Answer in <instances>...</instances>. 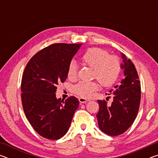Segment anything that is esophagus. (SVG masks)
<instances>
[{"label":"esophagus","instance_id":"1","mask_svg":"<svg viewBox=\"0 0 158 158\" xmlns=\"http://www.w3.org/2000/svg\"><path fill=\"white\" fill-rule=\"evenodd\" d=\"M79 101L81 103H85V102H86L88 101V100H86V99L84 98H79Z\"/></svg>","mask_w":158,"mask_h":158}]
</instances>
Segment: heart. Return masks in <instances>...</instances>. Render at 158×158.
Segmentation results:
<instances>
[{
    "mask_svg": "<svg viewBox=\"0 0 158 158\" xmlns=\"http://www.w3.org/2000/svg\"><path fill=\"white\" fill-rule=\"evenodd\" d=\"M81 60L84 65L93 68V77L97 79L103 86H109L114 84L121 73V63L118 57L109 55L106 51L100 48L87 49L82 54ZM68 77L72 80L77 77V67L73 61L68 65ZM98 86L96 81H81L74 85L73 91L81 98H86L90 97Z\"/></svg>",
    "mask_w": 158,
    "mask_h": 158,
    "instance_id": "1",
    "label": "heart"
}]
</instances>
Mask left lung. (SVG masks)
I'll list each match as a JSON object with an SVG mask.
<instances>
[{
  "mask_svg": "<svg viewBox=\"0 0 158 158\" xmlns=\"http://www.w3.org/2000/svg\"><path fill=\"white\" fill-rule=\"evenodd\" d=\"M124 78L111 90L113 102L108 105L105 100H98L100 105L96 115L100 129L110 136H118L128 130L137 116L141 100V85L134 63L121 53Z\"/></svg>",
  "mask_w": 158,
  "mask_h": 158,
  "instance_id": "left-lung-1",
  "label": "left lung"
}]
</instances>
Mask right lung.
Returning a JSON list of instances; mask_svg holds the SVG:
<instances>
[{"label":"right lung","instance_id":"add662e5","mask_svg":"<svg viewBox=\"0 0 158 158\" xmlns=\"http://www.w3.org/2000/svg\"><path fill=\"white\" fill-rule=\"evenodd\" d=\"M81 44H51L35 53L21 79V102L33 129L48 139L57 140L70 126L79 102L74 96L56 98V85L68 77V68Z\"/></svg>","mask_w":158,"mask_h":158}]
</instances>
